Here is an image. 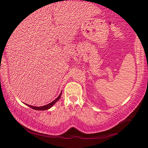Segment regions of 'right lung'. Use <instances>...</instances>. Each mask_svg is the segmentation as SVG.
Returning <instances> with one entry per match:
<instances>
[{"label":"right lung","mask_w":148,"mask_h":148,"mask_svg":"<svg viewBox=\"0 0 148 148\" xmlns=\"http://www.w3.org/2000/svg\"><path fill=\"white\" fill-rule=\"evenodd\" d=\"M61 94L62 93H60V94L57 97V98H56L55 100H54V101H52V102H50V104H48L47 105H45V106H31V105H27L28 106L31 107L32 108L34 109V110H48V109H49L50 108H51V107L53 106V105L55 104V103L57 102V101L59 100V99L60 98V96H61Z\"/></svg>","instance_id":"1"}]
</instances>
